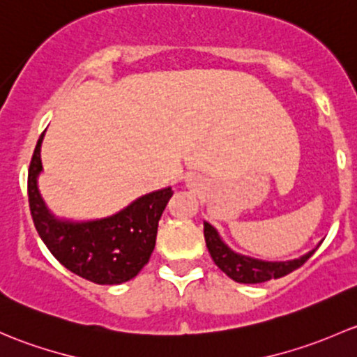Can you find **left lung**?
<instances>
[{"label": "left lung", "instance_id": "1", "mask_svg": "<svg viewBox=\"0 0 357 357\" xmlns=\"http://www.w3.org/2000/svg\"><path fill=\"white\" fill-rule=\"evenodd\" d=\"M204 241L216 266L238 284H263V282L273 280V278L285 277L303 266L316 251L314 249L303 258L285 261V263H266V261L245 258V256L235 255L234 251H230L209 223H204Z\"/></svg>", "mask_w": 357, "mask_h": 357}]
</instances>
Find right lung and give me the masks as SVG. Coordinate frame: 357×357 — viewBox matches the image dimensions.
Instances as JSON below:
<instances>
[{"label":"right lung","mask_w":357,"mask_h":357,"mask_svg":"<svg viewBox=\"0 0 357 357\" xmlns=\"http://www.w3.org/2000/svg\"><path fill=\"white\" fill-rule=\"evenodd\" d=\"M36 144L27 177L29 208L39 237L67 270L101 285L132 280L151 258L158 222L172 197V189L139 197L123 211L89 223L58 222L44 206L38 190L43 170L41 142Z\"/></svg>","instance_id":"obj_1"}]
</instances>
